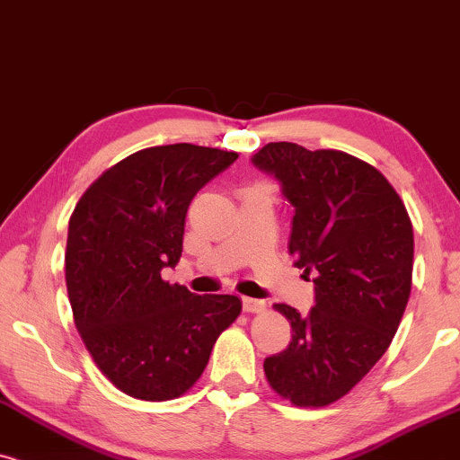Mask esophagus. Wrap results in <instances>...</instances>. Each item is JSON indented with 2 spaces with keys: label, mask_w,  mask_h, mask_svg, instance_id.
I'll return each instance as SVG.
<instances>
[{
  "label": "esophagus",
  "mask_w": 460,
  "mask_h": 460,
  "mask_svg": "<svg viewBox=\"0 0 460 460\" xmlns=\"http://www.w3.org/2000/svg\"><path fill=\"white\" fill-rule=\"evenodd\" d=\"M243 309L247 314H260V311L266 309V303L262 298H252V296H243Z\"/></svg>",
  "instance_id": "1"
}]
</instances>
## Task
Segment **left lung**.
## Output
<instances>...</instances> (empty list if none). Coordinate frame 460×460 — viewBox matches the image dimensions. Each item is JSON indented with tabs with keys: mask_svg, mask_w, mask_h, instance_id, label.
Instances as JSON below:
<instances>
[{
	"mask_svg": "<svg viewBox=\"0 0 460 460\" xmlns=\"http://www.w3.org/2000/svg\"><path fill=\"white\" fill-rule=\"evenodd\" d=\"M252 162L294 207L288 249L315 286L307 315L275 305L292 341L264 360L266 379L294 405H331L371 371L401 324L411 292L410 215L377 168L343 151L269 143Z\"/></svg>",
	"mask_w": 460,
	"mask_h": 460,
	"instance_id": "8db88e82",
	"label": "left lung"
}]
</instances>
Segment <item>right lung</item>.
Listing matches in <instances>:
<instances>
[{
  "instance_id": "obj_1",
  "label": "right lung",
  "mask_w": 460,
  "mask_h": 460,
  "mask_svg": "<svg viewBox=\"0 0 460 460\" xmlns=\"http://www.w3.org/2000/svg\"><path fill=\"white\" fill-rule=\"evenodd\" d=\"M236 153L190 143L136 151L84 191L67 226L74 324L102 373L134 399L187 393L241 314L232 294H191L162 279L183 252L191 198Z\"/></svg>"
}]
</instances>
